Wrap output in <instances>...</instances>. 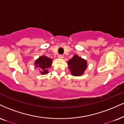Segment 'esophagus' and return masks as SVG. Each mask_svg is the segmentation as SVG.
Returning a JSON list of instances; mask_svg holds the SVG:
<instances>
[{
    "label": "esophagus",
    "instance_id": "esophagus-1",
    "mask_svg": "<svg viewBox=\"0 0 124 124\" xmlns=\"http://www.w3.org/2000/svg\"><path fill=\"white\" fill-rule=\"evenodd\" d=\"M58 57H59V59H63V58H64V56H63V55H62V54H59V56H58Z\"/></svg>",
    "mask_w": 124,
    "mask_h": 124
}]
</instances>
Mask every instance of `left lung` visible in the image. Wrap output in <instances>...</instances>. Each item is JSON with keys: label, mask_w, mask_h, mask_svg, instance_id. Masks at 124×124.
Returning <instances> with one entry per match:
<instances>
[{"label": "left lung", "mask_w": 124, "mask_h": 124, "mask_svg": "<svg viewBox=\"0 0 124 124\" xmlns=\"http://www.w3.org/2000/svg\"><path fill=\"white\" fill-rule=\"evenodd\" d=\"M68 68L73 76H79L83 74L87 67V62L85 59L75 54L72 59L68 62Z\"/></svg>", "instance_id": "8db88e82"}]
</instances>
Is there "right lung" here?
I'll return each instance as SVG.
<instances>
[{
	"mask_svg": "<svg viewBox=\"0 0 124 124\" xmlns=\"http://www.w3.org/2000/svg\"><path fill=\"white\" fill-rule=\"evenodd\" d=\"M52 64V59L45 56H40L35 62L34 65L36 68L40 70L39 72L42 75H46L48 73V68Z\"/></svg>",
	"mask_w": 124,
	"mask_h": 124,
	"instance_id": "1",
	"label": "right lung"
}]
</instances>
